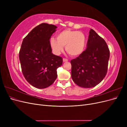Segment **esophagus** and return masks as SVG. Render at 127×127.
<instances>
[{
	"label": "esophagus",
	"instance_id": "1",
	"mask_svg": "<svg viewBox=\"0 0 127 127\" xmlns=\"http://www.w3.org/2000/svg\"><path fill=\"white\" fill-rule=\"evenodd\" d=\"M68 61V60L67 59H66V58H64L63 59V61H64V62H67Z\"/></svg>",
	"mask_w": 127,
	"mask_h": 127
}]
</instances>
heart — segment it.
I'll list each match as a JSON object with an SVG mask.
<instances>
[{
	"instance_id": "b5f03b06",
	"label": "heart",
	"mask_w": 127,
	"mask_h": 127,
	"mask_svg": "<svg viewBox=\"0 0 127 127\" xmlns=\"http://www.w3.org/2000/svg\"><path fill=\"white\" fill-rule=\"evenodd\" d=\"M57 39L52 37L50 40L52 50L57 55L60 54L64 50L65 46V49L68 54L76 57L81 54L85 47V35L77 31L64 30L58 33Z\"/></svg>"
}]
</instances>
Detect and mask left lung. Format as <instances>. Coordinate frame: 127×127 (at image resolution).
<instances>
[{
	"label": "left lung",
	"mask_w": 127,
	"mask_h": 127,
	"mask_svg": "<svg viewBox=\"0 0 127 127\" xmlns=\"http://www.w3.org/2000/svg\"><path fill=\"white\" fill-rule=\"evenodd\" d=\"M109 58L110 50L106 42L91 29L86 49L70 61L73 81L84 88L96 86L106 75Z\"/></svg>",
	"instance_id": "8db88e82"
}]
</instances>
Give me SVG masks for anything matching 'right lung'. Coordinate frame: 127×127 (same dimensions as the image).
I'll return each instance as SVG.
<instances>
[{
	"label": "right lung",
	"mask_w": 127,
	"mask_h": 127,
	"mask_svg": "<svg viewBox=\"0 0 127 127\" xmlns=\"http://www.w3.org/2000/svg\"><path fill=\"white\" fill-rule=\"evenodd\" d=\"M57 26L42 23L34 28L23 40L19 52L22 71L25 79L37 88H47L57 77L63 58L52 53L50 39Z\"/></svg>",
	"instance_id": "obj_1"
}]
</instances>
